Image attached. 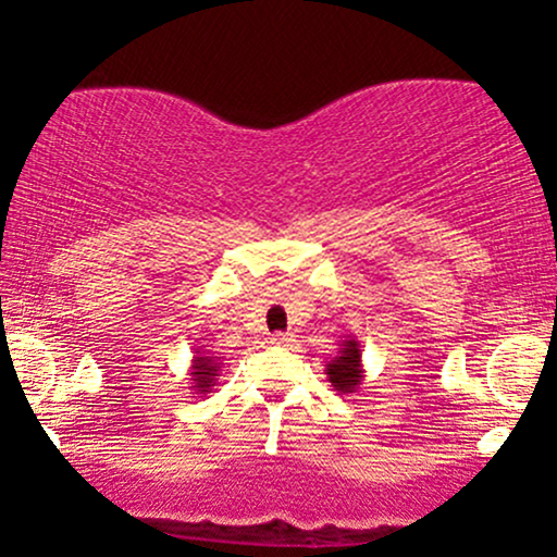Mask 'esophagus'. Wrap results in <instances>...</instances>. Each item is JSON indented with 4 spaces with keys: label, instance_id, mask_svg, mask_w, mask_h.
<instances>
[{
    "label": "esophagus",
    "instance_id": "1",
    "mask_svg": "<svg viewBox=\"0 0 557 557\" xmlns=\"http://www.w3.org/2000/svg\"><path fill=\"white\" fill-rule=\"evenodd\" d=\"M295 338H292V334H272V344L275 346H289Z\"/></svg>",
    "mask_w": 557,
    "mask_h": 557
}]
</instances>
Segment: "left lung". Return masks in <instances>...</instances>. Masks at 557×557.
Segmentation results:
<instances>
[{
  "mask_svg": "<svg viewBox=\"0 0 557 557\" xmlns=\"http://www.w3.org/2000/svg\"><path fill=\"white\" fill-rule=\"evenodd\" d=\"M361 344L358 338L346 334L338 342V351L332 361L326 363V379L338 393H356L358 385L363 383V363H361Z\"/></svg>",
  "mask_w": 557,
  "mask_h": 557,
  "instance_id": "obj_1",
  "label": "left lung"
}]
</instances>
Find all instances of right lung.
<instances>
[{
    "label": "right lung",
    "mask_w": 557,
    "mask_h": 557,
    "mask_svg": "<svg viewBox=\"0 0 557 557\" xmlns=\"http://www.w3.org/2000/svg\"><path fill=\"white\" fill-rule=\"evenodd\" d=\"M221 356H213L206 346H196L194 348V358H191V391L199 395H206L213 391L215 381H219V371H221Z\"/></svg>",
    "instance_id": "right-lung-1"
}]
</instances>
